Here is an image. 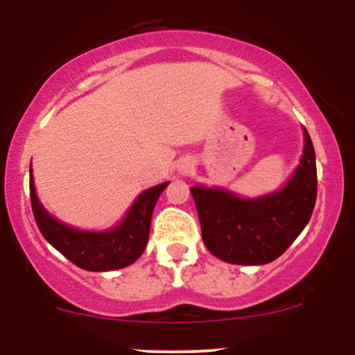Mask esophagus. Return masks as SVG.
<instances>
[{
  "label": "esophagus",
  "mask_w": 355,
  "mask_h": 355,
  "mask_svg": "<svg viewBox=\"0 0 355 355\" xmlns=\"http://www.w3.org/2000/svg\"><path fill=\"white\" fill-rule=\"evenodd\" d=\"M191 170H193V165L190 164V162H187V160H183L180 165H178V172H180L182 175H187V173H190Z\"/></svg>",
  "instance_id": "esophagus-1"
}]
</instances>
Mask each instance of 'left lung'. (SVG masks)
Wrapping results in <instances>:
<instances>
[{
    "instance_id": "obj_1",
    "label": "left lung",
    "mask_w": 355,
    "mask_h": 355,
    "mask_svg": "<svg viewBox=\"0 0 355 355\" xmlns=\"http://www.w3.org/2000/svg\"><path fill=\"white\" fill-rule=\"evenodd\" d=\"M202 239L211 255L237 266L279 259L311 220L317 198L315 152L304 128V150L294 173L279 190L240 197L222 187L193 185Z\"/></svg>"
}]
</instances>
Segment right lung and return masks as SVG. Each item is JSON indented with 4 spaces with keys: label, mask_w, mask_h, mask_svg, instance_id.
I'll list each match as a JSON object with an SVG mask.
<instances>
[{
    "label": "right lung",
    "mask_w": 355,
    "mask_h": 355,
    "mask_svg": "<svg viewBox=\"0 0 355 355\" xmlns=\"http://www.w3.org/2000/svg\"><path fill=\"white\" fill-rule=\"evenodd\" d=\"M170 182L150 187L132 203L125 217L105 230H81L51 215L36 193L33 168L30 165V197L33 215L46 242L76 267L89 272H110L132 266L144 254L150 223L158 197Z\"/></svg>",
    "instance_id": "1"
}]
</instances>
